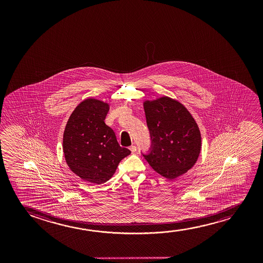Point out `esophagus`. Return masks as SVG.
<instances>
[{
  "mask_svg": "<svg viewBox=\"0 0 263 263\" xmlns=\"http://www.w3.org/2000/svg\"><path fill=\"white\" fill-rule=\"evenodd\" d=\"M129 149L130 151L132 152V154H134L135 152L137 151V146H136V145H131Z\"/></svg>",
  "mask_w": 263,
  "mask_h": 263,
  "instance_id": "1",
  "label": "esophagus"
}]
</instances>
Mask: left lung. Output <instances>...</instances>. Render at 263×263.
<instances>
[{"label": "left lung", "mask_w": 263, "mask_h": 263, "mask_svg": "<svg viewBox=\"0 0 263 263\" xmlns=\"http://www.w3.org/2000/svg\"><path fill=\"white\" fill-rule=\"evenodd\" d=\"M151 149L144 157L156 173L173 180L191 170L201 150L198 124L180 102L161 97L144 102Z\"/></svg>", "instance_id": "1"}]
</instances>
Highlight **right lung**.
I'll use <instances>...</instances> for the list:
<instances>
[{
  "label": "right lung",
  "mask_w": 263,
  "mask_h": 263,
  "mask_svg": "<svg viewBox=\"0 0 263 263\" xmlns=\"http://www.w3.org/2000/svg\"><path fill=\"white\" fill-rule=\"evenodd\" d=\"M108 103L86 99L72 111L65 126L63 150L72 173L84 181L101 184L115 173L119 162L131 154L119 145L114 131L105 124Z\"/></svg>",
  "instance_id": "obj_1"
}]
</instances>
